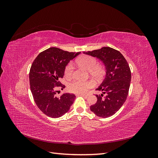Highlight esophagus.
<instances>
[{"instance_id": "obj_1", "label": "esophagus", "mask_w": 158, "mask_h": 158, "mask_svg": "<svg viewBox=\"0 0 158 158\" xmlns=\"http://www.w3.org/2000/svg\"><path fill=\"white\" fill-rule=\"evenodd\" d=\"M79 95H82L84 97H88V95H89V93H85V94H79Z\"/></svg>"}]
</instances>
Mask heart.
I'll list each match as a JSON object with an SVG mask.
<instances>
[{
    "mask_svg": "<svg viewBox=\"0 0 158 158\" xmlns=\"http://www.w3.org/2000/svg\"><path fill=\"white\" fill-rule=\"evenodd\" d=\"M76 63L79 65L86 69L90 75L95 79L101 78L104 74V69L102 66L98 64V61L94 56L89 55H84L79 57L76 60ZM74 67L72 63H69L64 69V76L66 78H70L73 76ZM93 85L91 82H82L79 80H74L69 84L68 88L70 92L82 94L87 91Z\"/></svg>",
    "mask_w": 158,
    "mask_h": 158,
    "instance_id": "b5f03b06",
    "label": "heart"
}]
</instances>
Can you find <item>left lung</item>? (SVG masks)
Segmentation results:
<instances>
[{
	"instance_id": "obj_1",
	"label": "left lung",
	"mask_w": 158,
	"mask_h": 158,
	"mask_svg": "<svg viewBox=\"0 0 158 158\" xmlns=\"http://www.w3.org/2000/svg\"><path fill=\"white\" fill-rule=\"evenodd\" d=\"M102 60L106 74L96 90L102 94L95 95L97 102L90 110L99 117H109L118 111L125 102L131 81V72L125 57L117 50L109 47L84 52Z\"/></svg>"
}]
</instances>
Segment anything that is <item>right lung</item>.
Masks as SVG:
<instances>
[{"label": "right lung", "instance_id": "1", "mask_svg": "<svg viewBox=\"0 0 158 158\" xmlns=\"http://www.w3.org/2000/svg\"><path fill=\"white\" fill-rule=\"evenodd\" d=\"M80 53L50 47L33 60L29 74L30 89L37 106L47 116H63L73 104L74 94L65 93L60 97H56V94L58 89L65 88L60 80L63 78L66 66Z\"/></svg>", "mask_w": 158, "mask_h": 158}]
</instances>
